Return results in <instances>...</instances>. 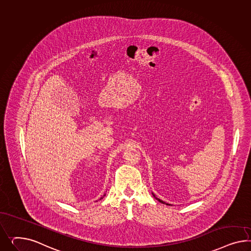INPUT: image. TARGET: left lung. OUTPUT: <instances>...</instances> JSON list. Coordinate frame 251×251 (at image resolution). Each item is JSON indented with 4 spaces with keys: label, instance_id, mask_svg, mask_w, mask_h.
<instances>
[{
    "label": "left lung",
    "instance_id": "obj_1",
    "mask_svg": "<svg viewBox=\"0 0 251 251\" xmlns=\"http://www.w3.org/2000/svg\"><path fill=\"white\" fill-rule=\"evenodd\" d=\"M154 197H155V196H154ZM156 199H157V200H158V201H159V202H160V203H165V204H168V203H164V202H163V201H162V200H160V199H158V198H157V197H155Z\"/></svg>",
    "mask_w": 251,
    "mask_h": 251
}]
</instances>
